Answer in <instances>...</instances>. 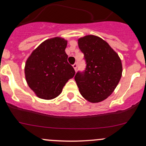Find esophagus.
Returning a JSON list of instances; mask_svg holds the SVG:
<instances>
[{
	"label": "esophagus",
	"mask_w": 146,
	"mask_h": 146,
	"mask_svg": "<svg viewBox=\"0 0 146 146\" xmlns=\"http://www.w3.org/2000/svg\"><path fill=\"white\" fill-rule=\"evenodd\" d=\"M73 68H74V69H75V70H76H76H77L78 64H76H76H73Z\"/></svg>",
	"instance_id": "esophagus-1"
}]
</instances>
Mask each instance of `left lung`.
<instances>
[{"label": "left lung", "instance_id": "left-lung-1", "mask_svg": "<svg viewBox=\"0 0 146 146\" xmlns=\"http://www.w3.org/2000/svg\"><path fill=\"white\" fill-rule=\"evenodd\" d=\"M78 46L84 54L86 68L76 73L75 80L86 100L100 102L117 88L122 74L121 61L107 42L95 35L80 38Z\"/></svg>", "mask_w": 146, "mask_h": 146}]
</instances>
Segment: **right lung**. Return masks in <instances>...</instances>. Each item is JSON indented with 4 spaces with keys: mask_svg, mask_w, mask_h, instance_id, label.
I'll return each instance as SVG.
<instances>
[{
    "mask_svg": "<svg viewBox=\"0 0 146 146\" xmlns=\"http://www.w3.org/2000/svg\"><path fill=\"white\" fill-rule=\"evenodd\" d=\"M66 46L67 41L63 38H51L42 42L27 58L26 81L38 98H56L68 80L74 76V68L67 61Z\"/></svg>",
    "mask_w": 146,
    "mask_h": 146,
    "instance_id": "1",
    "label": "right lung"
}]
</instances>
